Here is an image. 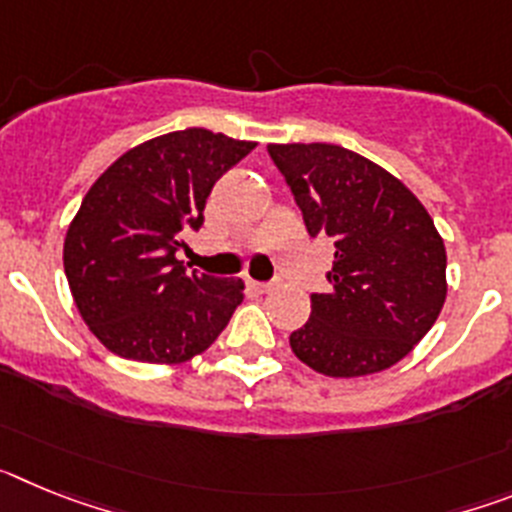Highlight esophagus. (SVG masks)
<instances>
[{
	"instance_id": "34e87169",
	"label": "esophagus",
	"mask_w": 512,
	"mask_h": 512,
	"mask_svg": "<svg viewBox=\"0 0 512 512\" xmlns=\"http://www.w3.org/2000/svg\"><path fill=\"white\" fill-rule=\"evenodd\" d=\"M248 287H251L253 292H259V295H266V292H271V289H274V284H269V282H248Z\"/></svg>"
}]
</instances>
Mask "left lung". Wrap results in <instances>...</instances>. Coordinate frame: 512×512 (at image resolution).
Here are the masks:
<instances>
[{
  "instance_id": "obj_1",
  "label": "left lung",
  "mask_w": 512,
  "mask_h": 512,
  "mask_svg": "<svg viewBox=\"0 0 512 512\" xmlns=\"http://www.w3.org/2000/svg\"><path fill=\"white\" fill-rule=\"evenodd\" d=\"M307 233L336 246L330 292L289 336L297 359L325 377L395 366L446 302V246L423 202L369 158L330 143H269Z\"/></svg>"
}]
</instances>
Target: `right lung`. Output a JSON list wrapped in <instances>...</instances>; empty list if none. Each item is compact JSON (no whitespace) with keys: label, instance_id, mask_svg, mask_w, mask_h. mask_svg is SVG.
Masks as SVG:
<instances>
[{"label":"right lung","instance_id":"obj_1","mask_svg":"<svg viewBox=\"0 0 512 512\" xmlns=\"http://www.w3.org/2000/svg\"><path fill=\"white\" fill-rule=\"evenodd\" d=\"M253 148L205 128L176 130L122 153L92 184L66 230L63 269L107 351L184 364L223 333L243 282L187 271L176 251L184 230H200L212 184Z\"/></svg>","mask_w":512,"mask_h":512}]
</instances>
